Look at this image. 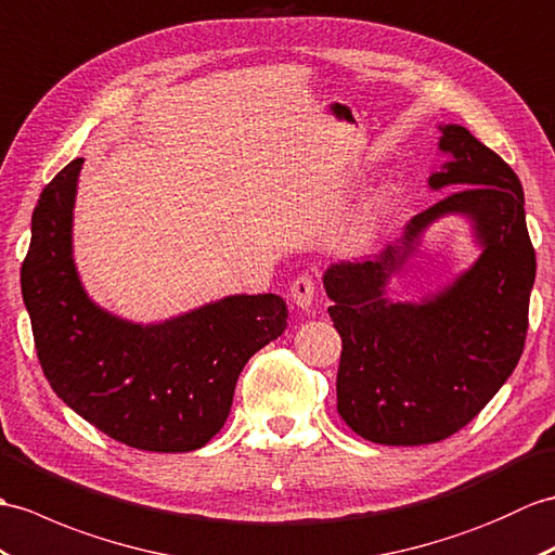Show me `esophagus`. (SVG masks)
Listing matches in <instances>:
<instances>
[{"instance_id": "obj_1", "label": "esophagus", "mask_w": 555, "mask_h": 555, "mask_svg": "<svg viewBox=\"0 0 555 555\" xmlns=\"http://www.w3.org/2000/svg\"><path fill=\"white\" fill-rule=\"evenodd\" d=\"M314 295H317V283L309 274H302L291 283V300L298 305L300 309L312 307Z\"/></svg>"}]
</instances>
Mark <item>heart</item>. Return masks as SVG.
<instances>
[{
	"label": "heart",
	"mask_w": 555,
	"mask_h": 555,
	"mask_svg": "<svg viewBox=\"0 0 555 555\" xmlns=\"http://www.w3.org/2000/svg\"><path fill=\"white\" fill-rule=\"evenodd\" d=\"M376 208H378V203H373V205H371V210H369V212H366V217H369V215H371V212H373V210H376Z\"/></svg>",
	"instance_id": "obj_1"
}]
</instances>
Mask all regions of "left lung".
<instances>
[{
  "mask_svg": "<svg viewBox=\"0 0 555 555\" xmlns=\"http://www.w3.org/2000/svg\"><path fill=\"white\" fill-rule=\"evenodd\" d=\"M440 130L449 163L428 184L456 191L411 217L397 246L324 274L328 314L343 338L338 414L376 444H433L459 433L508 380L525 347L537 257L520 179L466 127ZM444 214L472 219L481 257L430 299L388 301L389 276Z\"/></svg>",
  "mask_w": 555,
  "mask_h": 555,
  "instance_id": "1",
  "label": "left lung"
}]
</instances>
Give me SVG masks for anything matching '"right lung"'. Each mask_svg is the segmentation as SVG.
Segmentation results:
<instances>
[{
	"label": "right lung",
	"instance_id": "add662e5",
	"mask_svg": "<svg viewBox=\"0 0 555 555\" xmlns=\"http://www.w3.org/2000/svg\"><path fill=\"white\" fill-rule=\"evenodd\" d=\"M82 158L44 186L21 267L35 350L54 392L113 440L193 452L222 430L248 359L286 331L274 293L229 295L163 324H132L89 300L73 262Z\"/></svg>",
	"mask_w": 555,
	"mask_h": 555
}]
</instances>
